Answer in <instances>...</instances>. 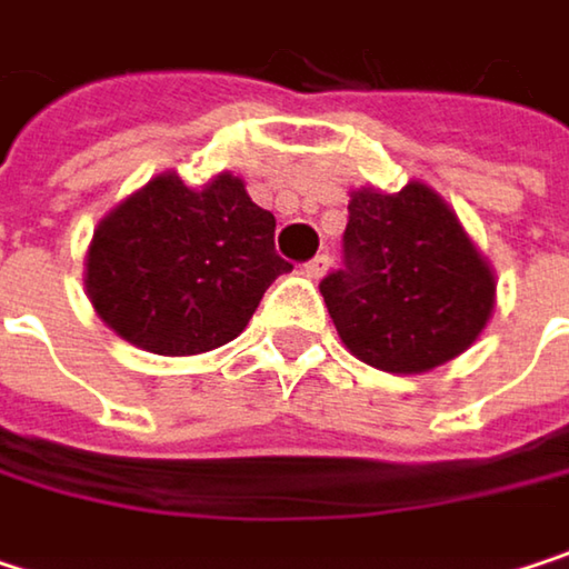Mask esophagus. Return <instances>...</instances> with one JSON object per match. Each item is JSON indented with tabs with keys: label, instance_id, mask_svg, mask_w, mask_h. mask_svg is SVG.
<instances>
[{
	"label": "esophagus",
	"instance_id": "esophagus-1",
	"mask_svg": "<svg viewBox=\"0 0 569 569\" xmlns=\"http://www.w3.org/2000/svg\"><path fill=\"white\" fill-rule=\"evenodd\" d=\"M329 253H319V257H312L306 267H302V273L309 277V280H319V277H326V270H329Z\"/></svg>",
	"mask_w": 569,
	"mask_h": 569
}]
</instances>
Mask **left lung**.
Returning a JSON list of instances; mask_svg holds the SVG:
<instances>
[{
  "instance_id": "1",
  "label": "left lung",
  "mask_w": 569,
  "mask_h": 569,
  "mask_svg": "<svg viewBox=\"0 0 569 569\" xmlns=\"http://www.w3.org/2000/svg\"><path fill=\"white\" fill-rule=\"evenodd\" d=\"M319 292L346 349L396 376L461 356L495 309L485 257L425 183L352 193L342 270H332Z\"/></svg>"
}]
</instances>
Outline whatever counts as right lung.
I'll use <instances>...</instances> for the list:
<instances>
[{"label": "right lung", "instance_id": "obj_1", "mask_svg": "<svg viewBox=\"0 0 569 569\" xmlns=\"http://www.w3.org/2000/svg\"><path fill=\"white\" fill-rule=\"evenodd\" d=\"M277 217L240 177L193 190L161 173L94 230L88 299L128 342L158 356H197L237 339L270 283L292 270L273 243Z\"/></svg>", "mask_w": 569, "mask_h": 569}]
</instances>
